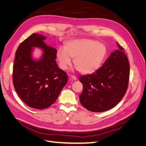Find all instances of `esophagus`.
I'll return each mask as SVG.
<instances>
[{"label": "esophagus", "mask_w": 146, "mask_h": 146, "mask_svg": "<svg viewBox=\"0 0 146 146\" xmlns=\"http://www.w3.org/2000/svg\"><path fill=\"white\" fill-rule=\"evenodd\" d=\"M77 79V77L76 76H72V75H71V76H69V80H76Z\"/></svg>", "instance_id": "34e87169"}]
</instances>
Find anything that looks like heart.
<instances>
[{
	"label": "heart",
	"mask_w": 146,
	"mask_h": 146,
	"mask_svg": "<svg viewBox=\"0 0 146 146\" xmlns=\"http://www.w3.org/2000/svg\"><path fill=\"white\" fill-rule=\"evenodd\" d=\"M107 54V48L103 43L82 38L66 41L63 48H58L56 56L62 70L67 69L71 64V58H74V64L78 71L89 74L100 68Z\"/></svg>",
	"instance_id": "1"
}]
</instances>
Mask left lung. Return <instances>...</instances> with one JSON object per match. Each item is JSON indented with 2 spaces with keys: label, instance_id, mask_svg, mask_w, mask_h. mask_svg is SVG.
Segmentation results:
<instances>
[{
  "label": "left lung",
  "instance_id": "left-lung-1",
  "mask_svg": "<svg viewBox=\"0 0 146 146\" xmlns=\"http://www.w3.org/2000/svg\"><path fill=\"white\" fill-rule=\"evenodd\" d=\"M112 52L103 66L79 80L83 88L79 96L84 107L92 112H103L113 108L125 94L130 76V64L123 48Z\"/></svg>",
  "mask_w": 146,
  "mask_h": 146
}]
</instances>
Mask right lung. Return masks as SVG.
<instances>
[{
	"instance_id": "1",
	"label": "right lung",
	"mask_w": 146,
	"mask_h": 146,
	"mask_svg": "<svg viewBox=\"0 0 146 146\" xmlns=\"http://www.w3.org/2000/svg\"><path fill=\"white\" fill-rule=\"evenodd\" d=\"M46 38L33 33L17 47L13 68V83L16 92L29 107L45 109L54 104L68 82V74L56 64V49L46 45ZM44 53L38 61L32 59L33 47Z\"/></svg>"
}]
</instances>
